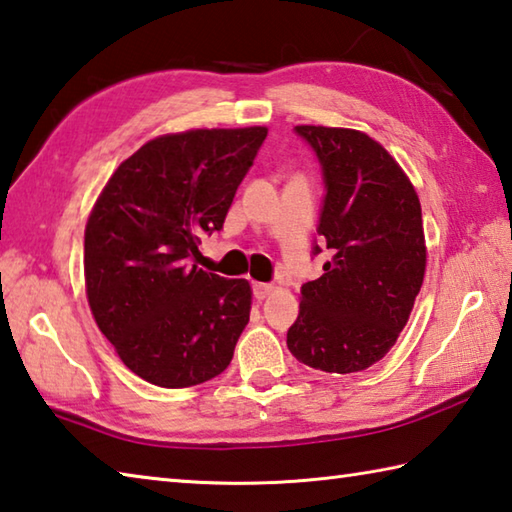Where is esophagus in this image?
Returning <instances> with one entry per match:
<instances>
[{"mask_svg":"<svg viewBox=\"0 0 512 512\" xmlns=\"http://www.w3.org/2000/svg\"><path fill=\"white\" fill-rule=\"evenodd\" d=\"M273 291H275L273 284H262V282L253 284V293H255L257 300H266L268 295H273Z\"/></svg>","mask_w":512,"mask_h":512,"instance_id":"obj_1","label":"esophagus"}]
</instances>
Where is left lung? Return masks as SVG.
I'll return each mask as SVG.
<instances>
[{
  "mask_svg": "<svg viewBox=\"0 0 512 512\" xmlns=\"http://www.w3.org/2000/svg\"><path fill=\"white\" fill-rule=\"evenodd\" d=\"M320 163L324 199L313 257L329 250L318 280L302 284L286 333L293 356L329 374L374 365L394 347L425 275L421 203L374 138L340 127L297 125Z\"/></svg>",
  "mask_w": 512,
  "mask_h": 512,
  "instance_id": "obj_1",
  "label": "left lung"
}]
</instances>
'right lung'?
<instances>
[{
	"instance_id": "obj_1",
	"label": "right lung",
	"mask_w": 512,
	"mask_h": 512,
	"mask_svg": "<svg viewBox=\"0 0 512 512\" xmlns=\"http://www.w3.org/2000/svg\"><path fill=\"white\" fill-rule=\"evenodd\" d=\"M266 127L154 138L118 165L85 230V282L98 329L152 385L224 371L250 318L246 280L201 271L199 244L224 228Z\"/></svg>"
}]
</instances>
